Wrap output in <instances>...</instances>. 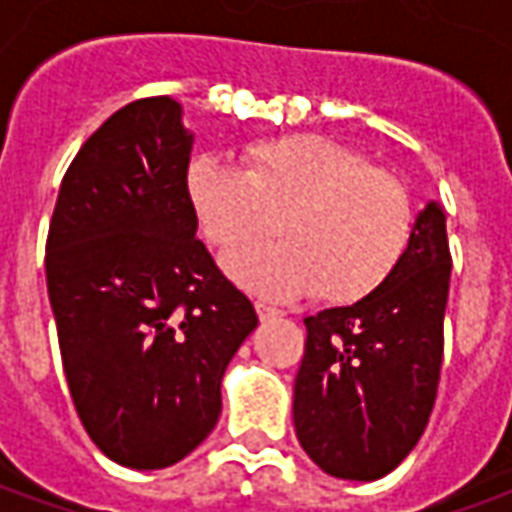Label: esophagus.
Returning <instances> with one entry per match:
<instances>
[{"mask_svg": "<svg viewBox=\"0 0 512 512\" xmlns=\"http://www.w3.org/2000/svg\"><path fill=\"white\" fill-rule=\"evenodd\" d=\"M255 310L257 315H260V321H274V318H282V310H277V307H268V304H263V301H257Z\"/></svg>", "mask_w": 512, "mask_h": 512, "instance_id": "1", "label": "esophagus"}]
</instances>
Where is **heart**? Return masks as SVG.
Masks as SVG:
<instances>
[{
  "label": "heart",
  "instance_id": "1",
  "mask_svg": "<svg viewBox=\"0 0 512 512\" xmlns=\"http://www.w3.org/2000/svg\"><path fill=\"white\" fill-rule=\"evenodd\" d=\"M246 169L219 156L194 158L186 194L219 252L266 238L279 213L282 241L224 260L241 285L263 296H318L337 304L376 293L395 274L411 238L403 186L354 147L318 134L252 142Z\"/></svg>",
  "mask_w": 512,
  "mask_h": 512
}]
</instances>
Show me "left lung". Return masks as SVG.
<instances>
[{
	"label": "left lung",
	"mask_w": 512,
	"mask_h": 512,
	"mask_svg": "<svg viewBox=\"0 0 512 512\" xmlns=\"http://www.w3.org/2000/svg\"><path fill=\"white\" fill-rule=\"evenodd\" d=\"M450 271L447 216L428 202L376 293L304 321L293 425L326 474L370 483L414 450L439 389Z\"/></svg>",
	"instance_id": "1"
}]
</instances>
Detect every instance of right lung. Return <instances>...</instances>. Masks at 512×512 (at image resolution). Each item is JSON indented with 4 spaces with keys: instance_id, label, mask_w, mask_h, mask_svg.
I'll return each mask as SVG.
<instances>
[{
    "instance_id": "add662e5",
    "label": "right lung",
    "mask_w": 512,
    "mask_h": 512,
    "mask_svg": "<svg viewBox=\"0 0 512 512\" xmlns=\"http://www.w3.org/2000/svg\"><path fill=\"white\" fill-rule=\"evenodd\" d=\"M169 95L117 109L65 172L46 285L73 406L95 447L164 469L208 439L252 301L197 238L194 136Z\"/></svg>"
}]
</instances>
